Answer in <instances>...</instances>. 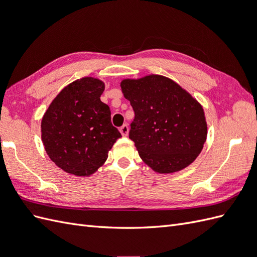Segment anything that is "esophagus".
<instances>
[{"label": "esophagus", "mask_w": 257, "mask_h": 257, "mask_svg": "<svg viewBox=\"0 0 257 257\" xmlns=\"http://www.w3.org/2000/svg\"><path fill=\"white\" fill-rule=\"evenodd\" d=\"M120 133L122 134V136H127L128 134V125L127 124H124L120 127Z\"/></svg>", "instance_id": "obj_1"}]
</instances>
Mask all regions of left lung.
<instances>
[{"instance_id":"1","label":"left lung","mask_w":257,"mask_h":257,"mask_svg":"<svg viewBox=\"0 0 257 257\" xmlns=\"http://www.w3.org/2000/svg\"><path fill=\"white\" fill-rule=\"evenodd\" d=\"M120 85L135 112L130 139L146 164L160 174L192 164L207 139L203 106L165 76L123 79Z\"/></svg>"}]
</instances>
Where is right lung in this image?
Returning <instances> with one entry per match:
<instances>
[{
    "mask_svg": "<svg viewBox=\"0 0 257 257\" xmlns=\"http://www.w3.org/2000/svg\"><path fill=\"white\" fill-rule=\"evenodd\" d=\"M105 83L83 77L56 96L42 119V141L52 162L79 177L103 166L120 132L111 124L109 106L100 100Z\"/></svg>",
    "mask_w": 257,
    "mask_h": 257,
    "instance_id": "1",
    "label": "right lung"
}]
</instances>
